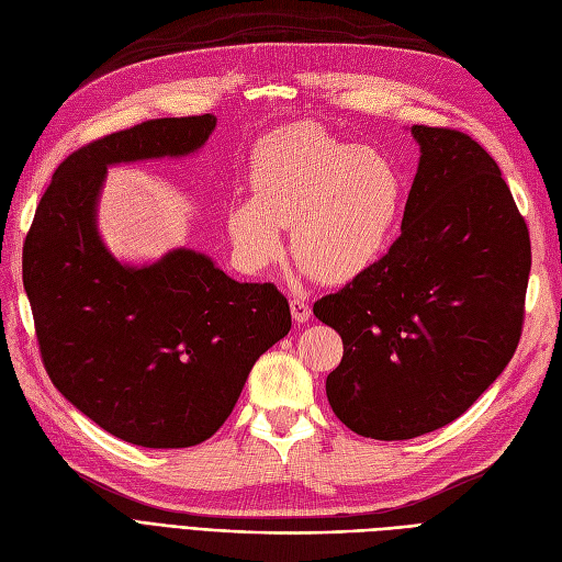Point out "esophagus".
<instances>
[{"mask_svg": "<svg viewBox=\"0 0 562 562\" xmlns=\"http://www.w3.org/2000/svg\"><path fill=\"white\" fill-rule=\"evenodd\" d=\"M291 312H293V318L297 323H304V321L312 318V307H310L307 297H293L291 300Z\"/></svg>", "mask_w": 562, "mask_h": 562, "instance_id": "obj_1", "label": "esophagus"}]
</instances>
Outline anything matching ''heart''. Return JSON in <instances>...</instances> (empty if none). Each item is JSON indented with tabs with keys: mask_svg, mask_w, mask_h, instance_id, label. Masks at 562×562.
<instances>
[{
	"mask_svg": "<svg viewBox=\"0 0 562 562\" xmlns=\"http://www.w3.org/2000/svg\"><path fill=\"white\" fill-rule=\"evenodd\" d=\"M252 199L232 203L227 227L246 267L293 255L326 283H347L375 265L403 209V176L384 151L335 138L318 124L283 126L250 157Z\"/></svg>",
	"mask_w": 562,
	"mask_h": 562,
	"instance_id": "1",
	"label": "heart"
}]
</instances>
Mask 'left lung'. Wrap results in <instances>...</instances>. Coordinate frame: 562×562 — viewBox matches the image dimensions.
Wrapping results in <instances>:
<instances>
[{
    "mask_svg": "<svg viewBox=\"0 0 562 562\" xmlns=\"http://www.w3.org/2000/svg\"><path fill=\"white\" fill-rule=\"evenodd\" d=\"M422 157L401 236L314 314L342 337L328 403L353 434L407 440L446 427L520 342L530 232L497 161L471 135L413 126Z\"/></svg>",
    "mask_w": 562,
    "mask_h": 562,
    "instance_id": "left-lung-1",
    "label": "left lung"
}]
</instances>
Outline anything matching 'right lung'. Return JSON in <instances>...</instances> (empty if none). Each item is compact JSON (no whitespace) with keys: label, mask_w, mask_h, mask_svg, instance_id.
I'll return each mask as SVG.
<instances>
[{"label":"right lung","mask_w":562,"mask_h":562,"mask_svg":"<svg viewBox=\"0 0 562 562\" xmlns=\"http://www.w3.org/2000/svg\"><path fill=\"white\" fill-rule=\"evenodd\" d=\"M213 128V114L149 119L79 147L56 168L25 236L23 285L50 382L133 446L211 438L255 361L291 330L274 283H239L187 248L126 267L95 232L110 164L190 155Z\"/></svg>","instance_id":"add662e5"}]
</instances>
